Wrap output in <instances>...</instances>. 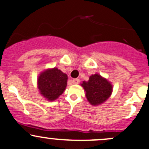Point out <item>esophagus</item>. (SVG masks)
Returning a JSON list of instances; mask_svg holds the SVG:
<instances>
[{"instance_id":"obj_1","label":"esophagus","mask_w":149,"mask_h":149,"mask_svg":"<svg viewBox=\"0 0 149 149\" xmlns=\"http://www.w3.org/2000/svg\"><path fill=\"white\" fill-rule=\"evenodd\" d=\"M72 82L74 83V84H78V83H80V79H78V78H75V79H73V81H72Z\"/></svg>"}]
</instances>
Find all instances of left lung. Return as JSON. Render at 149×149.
I'll return each mask as SVG.
<instances>
[{
  "label": "left lung",
  "mask_w": 149,
  "mask_h": 149,
  "mask_svg": "<svg viewBox=\"0 0 149 149\" xmlns=\"http://www.w3.org/2000/svg\"><path fill=\"white\" fill-rule=\"evenodd\" d=\"M81 86L86 91V96L92 105H99L105 102L112 93V85L99 74L90 76L88 81H83Z\"/></svg>",
  "instance_id": "left-lung-1"
}]
</instances>
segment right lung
Segmentation results:
<instances>
[{"instance_id": "1", "label": "right lung", "mask_w": 149, "mask_h": 149, "mask_svg": "<svg viewBox=\"0 0 149 149\" xmlns=\"http://www.w3.org/2000/svg\"><path fill=\"white\" fill-rule=\"evenodd\" d=\"M68 76L57 68H49L40 73L37 78V88L40 94L48 101L56 100L67 86Z\"/></svg>"}]
</instances>
